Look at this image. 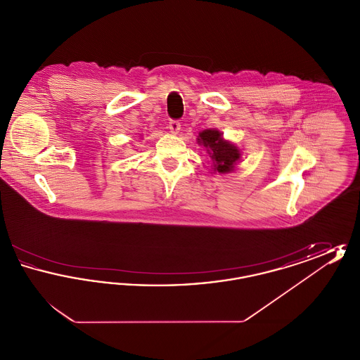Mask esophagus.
<instances>
[{
	"label": "esophagus",
	"mask_w": 360,
	"mask_h": 360,
	"mask_svg": "<svg viewBox=\"0 0 360 360\" xmlns=\"http://www.w3.org/2000/svg\"><path fill=\"white\" fill-rule=\"evenodd\" d=\"M169 129H170V132L174 134V135L179 134V131H181V122L178 120H170V122H169Z\"/></svg>",
	"instance_id": "obj_1"
}]
</instances>
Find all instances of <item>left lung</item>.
Instances as JSON below:
<instances>
[{"label":"left lung","instance_id":"obj_1","mask_svg":"<svg viewBox=\"0 0 360 360\" xmlns=\"http://www.w3.org/2000/svg\"><path fill=\"white\" fill-rule=\"evenodd\" d=\"M197 143L204 146L213 163V172L226 174L233 172L235 165L241 159L239 148L231 141L224 140L223 135L217 129H204L198 134Z\"/></svg>","mask_w":360,"mask_h":360}]
</instances>
